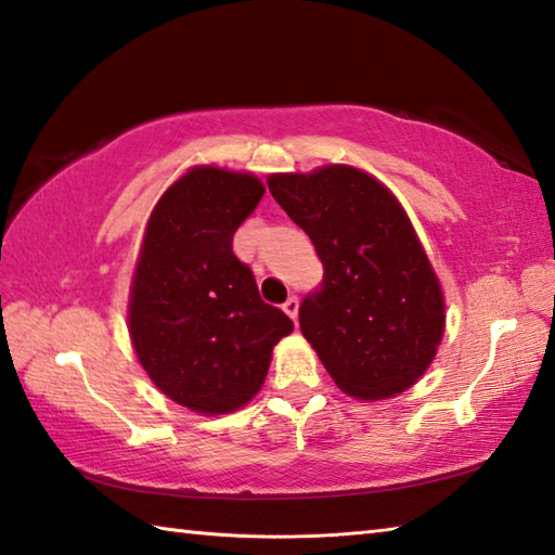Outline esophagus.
I'll use <instances>...</instances> for the list:
<instances>
[{"instance_id":"34e87169","label":"esophagus","mask_w":555,"mask_h":555,"mask_svg":"<svg viewBox=\"0 0 555 555\" xmlns=\"http://www.w3.org/2000/svg\"><path fill=\"white\" fill-rule=\"evenodd\" d=\"M284 312L291 318V320H298V298L291 296L286 304H284Z\"/></svg>"}]
</instances>
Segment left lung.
Returning a JSON list of instances; mask_svg holds the SVG:
<instances>
[{
	"mask_svg": "<svg viewBox=\"0 0 555 555\" xmlns=\"http://www.w3.org/2000/svg\"><path fill=\"white\" fill-rule=\"evenodd\" d=\"M325 264L300 332L339 390L386 400L427 374L447 330L441 281L396 194L351 165L267 179Z\"/></svg>",
	"mask_w": 555,
	"mask_h": 555,
	"instance_id": "obj_1",
	"label": "left lung"
}]
</instances>
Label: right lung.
<instances>
[{
  "instance_id": "1",
  "label": "right lung",
  "mask_w": 555,
  "mask_h": 555,
  "mask_svg": "<svg viewBox=\"0 0 555 555\" xmlns=\"http://www.w3.org/2000/svg\"><path fill=\"white\" fill-rule=\"evenodd\" d=\"M264 184L251 172L196 165L150 214L128 294V335L140 366L177 405L216 417L264 386L271 351L294 322L259 298L233 251Z\"/></svg>"
}]
</instances>
